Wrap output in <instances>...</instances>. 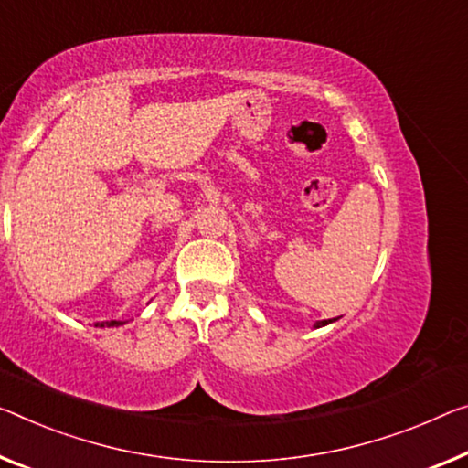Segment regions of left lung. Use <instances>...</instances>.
I'll return each instance as SVG.
<instances>
[{"mask_svg":"<svg viewBox=\"0 0 468 468\" xmlns=\"http://www.w3.org/2000/svg\"><path fill=\"white\" fill-rule=\"evenodd\" d=\"M330 322H333V320H320V322H315V328H320V326H326V324H330Z\"/></svg>","mask_w":468,"mask_h":468,"instance_id":"obj_1","label":"left lung"}]
</instances>
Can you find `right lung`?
Here are the masks:
<instances>
[{"instance_id":"right-lung-1","label":"right lung","mask_w":468,"mask_h":468,"mask_svg":"<svg viewBox=\"0 0 468 468\" xmlns=\"http://www.w3.org/2000/svg\"><path fill=\"white\" fill-rule=\"evenodd\" d=\"M121 324H123V322H119V320H106V322H98L96 326L104 328V326H121Z\"/></svg>"}]
</instances>
